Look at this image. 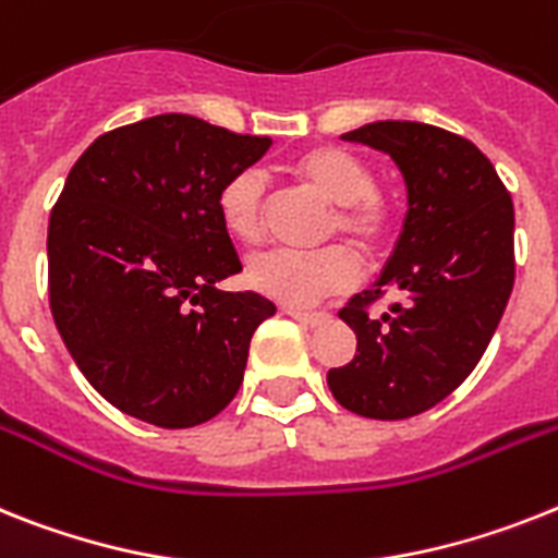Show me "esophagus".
<instances>
[{
	"mask_svg": "<svg viewBox=\"0 0 558 558\" xmlns=\"http://www.w3.org/2000/svg\"><path fill=\"white\" fill-rule=\"evenodd\" d=\"M287 312L294 320L303 323V326H312V329H315V326H323V323L331 317L329 312H303V308H287Z\"/></svg>",
	"mask_w": 558,
	"mask_h": 558,
	"instance_id": "34e87169",
	"label": "esophagus"
}]
</instances>
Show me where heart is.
I'll use <instances>...</instances> for the list:
<instances>
[{"mask_svg":"<svg viewBox=\"0 0 558 558\" xmlns=\"http://www.w3.org/2000/svg\"><path fill=\"white\" fill-rule=\"evenodd\" d=\"M292 175L335 204L326 238H349L366 255H380L400 232L402 207L395 192L374 184L368 161L335 144L312 147L292 161ZM218 215L229 235L257 243L266 232V184L255 170L229 175L218 190ZM246 278L260 294L287 306H312L360 278L357 255L345 243L315 252H260L246 266Z\"/></svg>","mask_w":558,"mask_h":558,"instance_id":"obj_1","label":"heart"}]
</instances>
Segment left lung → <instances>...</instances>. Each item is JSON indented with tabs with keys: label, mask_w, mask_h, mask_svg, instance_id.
<instances>
[{
	"label": "left lung",
	"mask_w": 558,
	"mask_h": 558,
	"mask_svg": "<svg viewBox=\"0 0 558 558\" xmlns=\"http://www.w3.org/2000/svg\"><path fill=\"white\" fill-rule=\"evenodd\" d=\"M343 138L395 158L409 215L380 280L340 308L357 354L326 380L354 414L405 420L462 386L502 320L517 275L513 201L494 163L442 128L377 121ZM386 293L398 298L372 318Z\"/></svg>",
	"instance_id": "8db88e82"
}]
</instances>
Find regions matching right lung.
I'll list each match as a JSON object with an SVG mask.
<instances>
[{
  "instance_id": "obj_1",
  "label": "right lung",
  "mask_w": 558,
  "mask_h": 558,
  "mask_svg": "<svg viewBox=\"0 0 558 558\" xmlns=\"http://www.w3.org/2000/svg\"><path fill=\"white\" fill-rule=\"evenodd\" d=\"M167 112L98 135L50 213L56 329L98 395L158 428L227 409L275 303L215 283L241 271L218 190L269 149Z\"/></svg>"
}]
</instances>
